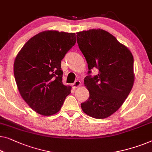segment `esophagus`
Segmentation results:
<instances>
[{
	"label": "esophagus",
	"instance_id": "1",
	"mask_svg": "<svg viewBox=\"0 0 152 152\" xmlns=\"http://www.w3.org/2000/svg\"><path fill=\"white\" fill-rule=\"evenodd\" d=\"M80 85L81 81L79 80H76L73 83H72V87H73V88H77L78 87H80Z\"/></svg>",
	"mask_w": 152,
	"mask_h": 152
}]
</instances>
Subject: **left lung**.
Returning <instances> with one entry per match:
<instances>
[{
	"label": "left lung",
	"mask_w": 152,
	"mask_h": 152,
	"mask_svg": "<svg viewBox=\"0 0 152 152\" xmlns=\"http://www.w3.org/2000/svg\"><path fill=\"white\" fill-rule=\"evenodd\" d=\"M79 48L88 66L83 80L90 96L81 103L83 113L105 118L117 111L132 88L134 58L130 50L113 35L101 28L77 33ZM99 70L92 77V68Z\"/></svg>",
	"instance_id": "1"
}]
</instances>
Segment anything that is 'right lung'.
Segmentation results:
<instances>
[{
	"label": "right lung",
	"instance_id": "right-lung-1",
	"mask_svg": "<svg viewBox=\"0 0 152 152\" xmlns=\"http://www.w3.org/2000/svg\"><path fill=\"white\" fill-rule=\"evenodd\" d=\"M75 33L45 31L26 42L14 64L20 94L35 112L50 116L60 111L71 86L62 83L61 61L75 45Z\"/></svg>",
	"mask_w": 152,
	"mask_h": 152
}]
</instances>
